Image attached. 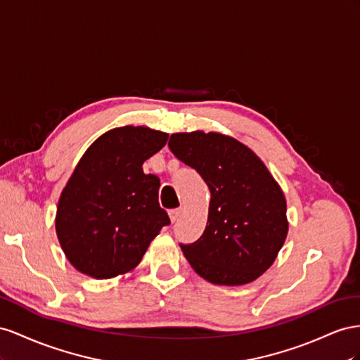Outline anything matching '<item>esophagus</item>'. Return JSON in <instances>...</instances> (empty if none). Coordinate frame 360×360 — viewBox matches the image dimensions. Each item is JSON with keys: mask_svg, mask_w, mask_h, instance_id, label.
Wrapping results in <instances>:
<instances>
[{"mask_svg": "<svg viewBox=\"0 0 360 360\" xmlns=\"http://www.w3.org/2000/svg\"><path fill=\"white\" fill-rule=\"evenodd\" d=\"M179 215H181V210H179V208H174V210H170V211H169V217H170L172 223L176 221V220L179 219Z\"/></svg>", "mask_w": 360, "mask_h": 360, "instance_id": "esophagus-1", "label": "esophagus"}]
</instances>
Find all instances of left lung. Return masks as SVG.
Listing matches in <instances>:
<instances>
[{
  "label": "left lung",
  "mask_w": 360,
  "mask_h": 360,
  "mask_svg": "<svg viewBox=\"0 0 360 360\" xmlns=\"http://www.w3.org/2000/svg\"><path fill=\"white\" fill-rule=\"evenodd\" d=\"M169 148L198 170L211 191L202 237L181 244L193 270L215 285L258 279L274 262L288 233L279 184L252 149L219 132H176Z\"/></svg>",
  "instance_id": "left-lung-1"
}]
</instances>
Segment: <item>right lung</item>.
Here are the masks:
<instances>
[{
  "instance_id": "1",
  "label": "right lung",
  "mask_w": 360,
  "mask_h": 360,
  "mask_svg": "<svg viewBox=\"0 0 360 360\" xmlns=\"http://www.w3.org/2000/svg\"><path fill=\"white\" fill-rule=\"evenodd\" d=\"M169 134L146 127L110 129L91 143L61 191L56 232L68 261L95 279L134 270L162 226L160 178L143 162Z\"/></svg>"
}]
</instances>
